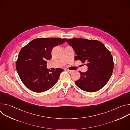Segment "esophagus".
I'll use <instances>...</instances> for the list:
<instances>
[{
    "instance_id": "1",
    "label": "esophagus",
    "mask_w": 130,
    "mask_h": 130,
    "mask_svg": "<svg viewBox=\"0 0 130 130\" xmlns=\"http://www.w3.org/2000/svg\"><path fill=\"white\" fill-rule=\"evenodd\" d=\"M66 70H67V71H68L69 73H71V72H72L73 71L72 70H69V69H66Z\"/></svg>"
}]
</instances>
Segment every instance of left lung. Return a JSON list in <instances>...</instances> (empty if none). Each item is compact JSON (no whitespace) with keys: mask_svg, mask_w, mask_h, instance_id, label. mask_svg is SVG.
Returning a JSON list of instances; mask_svg holds the SVG:
<instances>
[{"mask_svg":"<svg viewBox=\"0 0 130 130\" xmlns=\"http://www.w3.org/2000/svg\"><path fill=\"white\" fill-rule=\"evenodd\" d=\"M66 42L77 54L75 60L86 64L88 69L85 72L79 71L81 77L75 82L76 85L90 92L101 89L109 80L113 71V59L110 51L96 40L76 38Z\"/></svg>","mask_w":130,"mask_h":130,"instance_id":"1","label":"left lung"}]
</instances>
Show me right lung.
<instances>
[{"instance_id":"obj_1","label":"right lung","mask_w":130,"mask_h":130,"mask_svg":"<svg viewBox=\"0 0 130 130\" xmlns=\"http://www.w3.org/2000/svg\"><path fill=\"white\" fill-rule=\"evenodd\" d=\"M66 39L38 38L23 47L16 63V68L24 84L31 90L41 92L53 87L64 70L47 68V61L51 59V50L64 43Z\"/></svg>"}]
</instances>
